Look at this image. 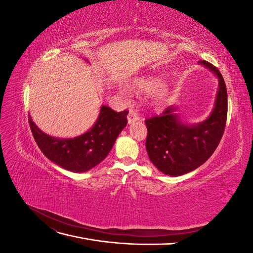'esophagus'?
Segmentation results:
<instances>
[{"label": "esophagus", "instance_id": "34e87169", "mask_svg": "<svg viewBox=\"0 0 253 253\" xmlns=\"http://www.w3.org/2000/svg\"><path fill=\"white\" fill-rule=\"evenodd\" d=\"M139 120V115L137 112L131 110L128 112V115H127V122L128 124H133V122Z\"/></svg>", "mask_w": 253, "mask_h": 253}]
</instances>
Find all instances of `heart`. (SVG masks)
<instances>
[{"mask_svg": "<svg viewBox=\"0 0 253 253\" xmlns=\"http://www.w3.org/2000/svg\"><path fill=\"white\" fill-rule=\"evenodd\" d=\"M162 86L159 81L152 78H141L135 82V87L141 91H155Z\"/></svg>", "mask_w": 253, "mask_h": 253, "instance_id": "b5f03b06", "label": "heart"}]
</instances>
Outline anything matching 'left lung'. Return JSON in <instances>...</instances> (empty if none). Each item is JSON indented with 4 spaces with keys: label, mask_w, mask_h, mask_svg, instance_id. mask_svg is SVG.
Listing matches in <instances>:
<instances>
[{
    "label": "left lung",
    "mask_w": 253,
    "mask_h": 253,
    "mask_svg": "<svg viewBox=\"0 0 253 253\" xmlns=\"http://www.w3.org/2000/svg\"><path fill=\"white\" fill-rule=\"evenodd\" d=\"M200 63L218 77L215 106L209 118L202 124L186 126L174 113L175 106H169L159 116L144 120L149 158L159 171L170 176L186 174L206 163L216 150L225 131L228 100L224 78L211 63L205 60Z\"/></svg>",
    "instance_id": "8db88e82"
}]
</instances>
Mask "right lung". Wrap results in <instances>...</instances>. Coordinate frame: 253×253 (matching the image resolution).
Listing matches in <instances>:
<instances>
[{"instance_id":"add662e5","label":"right lung","mask_w":253,"mask_h":253,"mask_svg":"<svg viewBox=\"0 0 253 253\" xmlns=\"http://www.w3.org/2000/svg\"><path fill=\"white\" fill-rule=\"evenodd\" d=\"M127 110L118 113L103 105L94 126L85 134L70 139L43 133L30 116L28 121L38 147L50 162L68 171L85 172L108 156L119 133L127 124Z\"/></svg>"}]
</instances>
